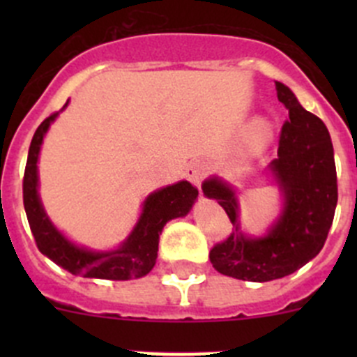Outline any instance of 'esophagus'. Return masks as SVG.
<instances>
[{"label": "esophagus", "instance_id": "esophagus-1", "mask_svg": "<svg viewBox=\"0 0 357 357\" xmlns=\"http://www.w3.org/2000/svg\"><path fill=\"white\" fill-rule=\"evenodd\" d=\"M185 174H186V178L192 181V185L200 186L202 179H204L205 174H207V165H205V162H202V160L190 162V164L186 165Z\"/></svg>", "mask_w": 357, "mask_h": 357}]
</instances>
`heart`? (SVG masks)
Segmentation results:
<instances>
[{
  "label": "heart",
  "instance_id": "1",
  "mask_svg": "<svg viewBox=\"0 0 357 357\" xmlns=\"http://www.w3.org/2000/svg\"><path fill=\"white\" fill-rule=\"evenodd\" d=\"M273 139V124L269 119L259 117L248 128L245 138H243L242 145V153L245 157L257 155L259 152L266 149L269 145V142Z\"/></svg>",
  "mask_w": 357,
  "mask_h": 357
}]
</instances>
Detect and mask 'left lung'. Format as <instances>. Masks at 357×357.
Instances as JSON below:
<instances>
[{"instance_id":"1","label":"left lung","mask_w":357,"mask_h":357,"mask_svg":"<svg viewBox=\"0 0 357 357\" xmlns=\"http://www.w3.org/2000/svg\"><path fill=\"white\" fill-rule=\"evenodd\" d=\"M278 100L289 110L282 128L278 157L269 172L282 192L283 207L264 236H248L240 228L235 188L218 176L205 179L207 199L219 202L235 231L212 247L215 271L243 282H271L289 276L319 254L337 207V171L330 132L319 117L298 103L289 86L276 81Z\"/></svg>"}]
</instances>
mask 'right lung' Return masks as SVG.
Here are the masks:
<instances>
[{"label":"right lung","instance_id":"1","mask_svg":"<svg viewBox=\"0 0 357 357\" xmlns=\"http://www.w3.org/2000/svg\"><path fill=\"white\" fill-rule=\"evenodd\" d=\"M67 105L68 102L60 112ZM60 112L46 117L36 129L25 164L24 207L36 245L60 268L84 278L131 280L149 275L155 266L158 235L165 222L188 214L199 197V190L192 183L178 181L150 193L143 202L142 214L132 231L114 250H93L70 242L48 218L38 192V160L43 139Z\"/></svg>","mask_w":357,"mask_h":357}]
</instances>
